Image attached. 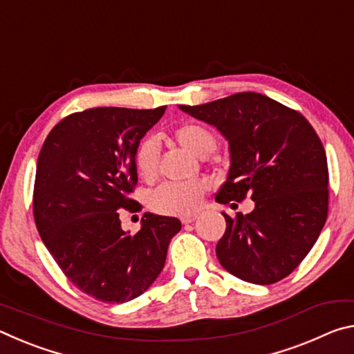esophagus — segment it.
Segmentation results:
<instances>
[{
  "label": "esophagus",
  "mask_w": 354,
  "mask_h": 354,
  "mask_svg": "<svg viewBox=\"0 0 354 354\" xmlns=\"http://www.w3.org/2000/svg\"><path fill=\"white\" fill-rule=\"evenodd\" d=\"M196 218V215H184V217H181V221L183 225H189V223H194Z\"/></svg>",
  "instance_id": "esophagus-1"
}]
</instances>
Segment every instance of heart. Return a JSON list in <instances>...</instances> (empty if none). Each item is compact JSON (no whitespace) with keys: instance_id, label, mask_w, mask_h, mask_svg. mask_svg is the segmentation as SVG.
Listing matches in <instances>:
<instances>
[{"instance_id":"obj_1","label":"heart","mask_w":354,"mask_h":354,"mask_svg":"<svg viewBox=\"0 0 354 354\" xmlns=\"http://www.w3.org/2000/svg\"><path fill=\"white\" fill-rule=\"evenodd\" d=\"M179 145L200 158H206L217 147V139L211 129L198 123H185L175 129ZM159 148L153 137L139 142L134 151V165L143 181H153L158 175ZM209 187L205 179L192 183H165L149 195V207L160 215H189L200 207L203 195Z\"/></svg>"}]
</instances>
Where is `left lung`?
Returning <instances> with one entry per match:
<instances>
[{
	"label": "left lung",
	"mask_w": 354,
	"mask_h": 354,
	"mask_svg": "<svg viewBox=\"0 0 354 354\" xmlns=\"http://www.w3.org/2000/svg\"><path fill=\"white\" fill-rule=\"evenodd\" d=\"M179 109L230 143L217 203L254 201L250 214L223 212L226 231L215 248L221 267L247 283H278L306 257L326 221L328 164L319 136L301 113L256 92Z\"/></svg>",
	"instance_id": "obj_1"
}]
</instances>
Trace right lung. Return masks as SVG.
<instances>
[{"instance_id":"1","label":"right lung","mask_w":354,"mask_h":354,"mask_svg":"<svg viewBox=\"0 0 354 354\" xmlns=\"http://www.w3.org/2000/svg\"><path fill=\"white\" fill-rule=\"evenodd\" d=\"M156 109L93 107L61 120L40 149L34 220L45 247L77 289L106 303L142 295L162 272L175 217L145 212L131 236L120 209L140 211L129 198L137 184L134 151L164 115Z\"/></svg>"}]
</instances>
